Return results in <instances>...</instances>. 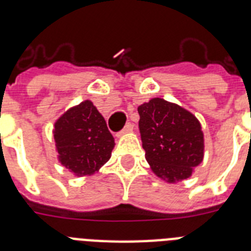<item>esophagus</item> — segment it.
I'll return each instance as SVG.
<instances>
[{
    "label": "esophagus",
    "mask_w": 251,
    "mask_h": 251,
    "mask_svg": "<svg viewBox=\"0 0 251 251\" xmlns=\"http://www.w3.org/2000/svg\"><path fill=\"white\" fill-rule=\"evenodd\" d=\"M132 130H133V124L132 123H127L126 126H124L123 130L119 133L118 136H122V134H124V133H129V132H132Z\"/></svg>",
    "instance_id": "obj_1"
}]
</instances>
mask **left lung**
<instances>
[{
  "instance_id": "obj_1",
  "label": "left lung",
  "mask_w": 251,
  "mask_h": 251,
  "mask_svg": "<svg viewBox=\"0 0 251 251\" xmlns=\"http://www.w3.org/2000/svg\"><path fill=\"white\" fill-rule=\"evenodd\" d=\"M139 132L153 174L168 183L188 178L203 159L199 119L182 106L153 98L138 106Z\"/></svg>"
}]
</instances>
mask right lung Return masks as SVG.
I'll use <instances>...</instances> for the list:
<instances>
[{"mask_svg":"<svg viewBox=\"0 0 251 251\" xmlns=\"http://www.w3.org/2000/svg\"><path fill=\"white\" fill-rule=\"evenodd\" d=\"M54 127L59 162L75 176H90L109 161L114 138L90 100L66 110Z\"/></svg>","mask_w":251,"mask_h":251,"instance_id":"obj_1","label":"right lung"}]
</instances>
